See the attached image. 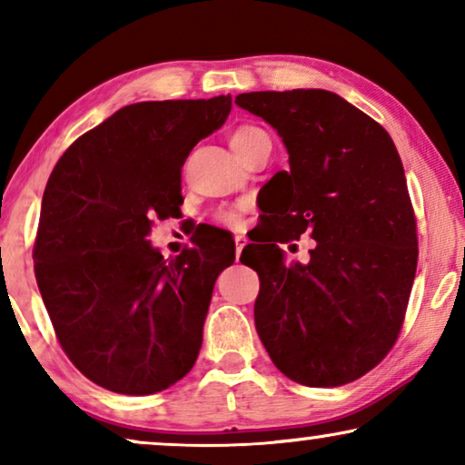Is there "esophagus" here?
Listing matches in <instances>:
<instances>
[{
    "label": "esophagus",
    "instance_id": "obj_1",
    "mask_svg": "<svg viewBox=\"0 0 465 465\" xmlns=\"http://www.w3.org/2000/svg\"><path fill=\"white\" fill-rule=\"evenodd\" d=\"M245 245H247V237H243V234H237V237H234V247H237V260L241 256V250H243Z\"/></svg>",
    "mask_w": 465,
    "mask_h": 465
}]
</instances>
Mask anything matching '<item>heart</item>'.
<instances>
[{
    "label": "heart",
    "instance_id": "heart-1",
    "mask_svg": "<svg viewBox=\"0 0 465 465\" xmlns=\"http://www.w3.org/2000/svg\"><path fill=\"white\" fill-rule=\"evenodd\" d=\"M266 133L262 129H258V126L253 124H241L234 129L231 135H228V143H231V148L234 150V154L239 158L243 156V152L250 148V145L256 142V139L264 137ZM220 220L224 222V224H231V226H237L241 222V215L239 212H222L220 213Z\"/></svg>",
    "mask_w": 465,
    "mask_h": 465
}]
</instances>
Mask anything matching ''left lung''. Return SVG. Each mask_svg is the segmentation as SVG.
<instances>
[{"mask_svg":"<svg viewBox=\"0 0 465 465\" xmlns=\"http://www.w3.org/2000/svg\"><path fill=\"white\" fill-rule=\"evenodd\" d=\"M234 104L266 120L290 171L264 183L279 231L241 253L260 277L253 322L272 364L309 387L364 377L402 328L417 271V222L390 133L322 88L243 93ZM309 232L307 265L279 242Z\"/></svg>","mask_w":465,"mask_h":465,"instance_id":"1","label":"left lung"}]
</instances>
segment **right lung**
I'll list each match as a JSON object with an SVG mask.
<instances>
[{
  "label": "right lung",
  "mask_w": 465,
  "mask_h": 465,
  "mask_svg": "<svg viewBox=\"0 0 465 465\" xmlns=\"http://www.w3.org/2000/svg\"><path fill=\"white\" fill-rule=\"evenodd\" d=\"M231 94L120 107L69 145L44 190L35 279L74 366L126 396L186 377L234 243L194 241L164 260L152 220L180 213L182 167L226 123Z\"/></svg>",
  "instance_id": "right-lung-1"
}]
</instances>
